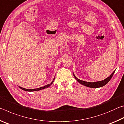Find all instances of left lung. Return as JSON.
<instances>
[{"label":"left lung","instance_id":"left-lung-1","mask_svg":"<svg viewBox=\"0 0 124 124\" xmlns=\"http://www.w3.org/2000/svg\"><path fill=\"white\" fill-rule=\"evenodd\" d=\"M115 70H114V72H113L112 74L109 75V76L108 78H107L106 79H104L103 80L96 81V82H92V83L87 82V81H85L83 80H81L78 79L77 78L75 77V75L74 74H73V75H74L75 79H76L80 84H81V85H84V86H85L91 87V88H98V87H102V86H104L105 85H106L107 84L109 81H110V80L112 78L113 75V74H114V73L115 72Z\"/></svg>","mask_w":124,"mask_h":124}]
</instances>
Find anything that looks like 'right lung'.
<instances>
[{"label": "right lung", "instance_id": "right-lung-1", "mask_svg": "<svg viewBox=\"0 0 124 124\" xmlns=\"http://www.w3.org/2000/svg\"><path fill=\"white\" fill-rule=\"evenodd\" d=\"M54 80H53V81H52V82H51V83H50V84H47V85H45V86H44L40 87H39V88H37V89H24V88H23V87H20V86H19V87L20 88V89H21L22 90H24V91H30V92H31V91H39V90L44 89H46V88L49 87L51 85H52V83H54Z\"/></svg>", "mask_w": 124, "mask_h": 124}]
</instances>
